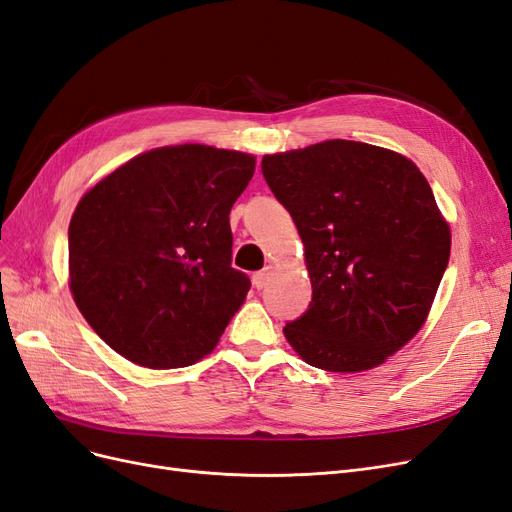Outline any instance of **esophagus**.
<instances>
[{"label":"esophagus","instance_id":"obj_1","mask_svg":"<svg viewBox=\"0 0 512 512\" xmlns=\"http://www.w3.org/2000/svg\"><path fill=\"white\" fill-rule=\"evenodd\" d=\"M270 272H272V268L268 266V268H263V270H259V272H255V274H253V285H255V289H263V287L268 285Z\"/></svg>","mask_w":512,"mask_h":512}]
</instances>
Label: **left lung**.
I'll return each mask as SVG.
<instances>
[{
	"label": "left lung",
	"mask_w": 512,
	"mask_h": 512,
	"mask_svg": "<svg viewBox=\"0 0 512 512\" xmlns=\"http://www.w3.org/2000/svg\"><path fill=\"white\" fill-rule=\"evenodd\" d=\"M261 170L298 227L312 283L287 342L327 372L385 364L427 321L451 255L430 183L408 157L353 140L263 155Z\"/></svg>",
	"instance_id": "8db88e82"
}]
</instances>
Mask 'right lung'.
<instances>
[{
    "label": "right lung",
    "instance_id": "add662e5",
    "mask_svg": "<svg viewBox=\"0 0 512 512\" xmlns=\"http://www.w3.org/2000/svg\"><path fill=\"white\" fill-rule=\"evenodd\" d=\"M255 155L159 146L95 183L72 214L68 280L110 349L151 370L210 355L251 280L232 268L229 210Z\"/></svg>",
    "mask_w": 512,
    "mask_h": 512
}]
</instances>
